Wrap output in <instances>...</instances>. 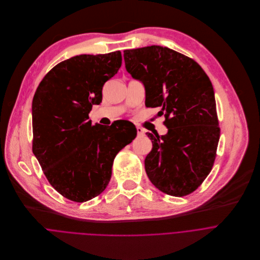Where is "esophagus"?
<instances>
[{
	"mask_svg": "<svg viewBox=\"0 0 260 260\" xmlns=\"http://www.w3.org/2000/svg\"><path fill=\"white\" fill-rule=\"evenodd\" d=\"M136 129H137V133H138V135H143V134H144V130H143L141 127H137Z\"/></svg>",
	"mask_w": 260,
	"mask_h": 260,
	"instance_id": "esophagus-1",
	"label": "esophagus"
}]
</instances>
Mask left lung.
Here are the masks:
<instances>
[{"instance_id": "8db88e82", "label": "left lung", "mask_w": 260, "mask_h": 260, "mask_svg": "<svg viewBox=\"0 0 260 260\" xmlns=\"http://www.w3.org/2000/svg\"><path fill=\"white\" fill-rule=\"evenodd\" d=\"M126 71L141 82L145 106L161 107L165 135L146 133L152 149L144 167L161 191L183 197L210 173L220 137L212 83L191 58L163 46L124 51Z\"/></svg>"}]
</instances>
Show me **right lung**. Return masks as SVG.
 <instances>
[{
	"label": "right lung",
	"mask_w": 260,
	"mask_h": 260,
	"mask_svg": "<svg viewBox=\"0 0 260 260\" xmlns=\"http://www.w3.org/2000/svg\"><path fill=\"white\" fill-rule=\"evenodd\" d=\"M121 64L120 51L77 55L52 69L35 93L32 152L50 184L69 200L86 202L105 190L117 153L136 137L132 124L126 130L120 122L107 127L89 120Z\"/></svg>",
	"instance_id": "right-lung-1"
}]
</instances>
